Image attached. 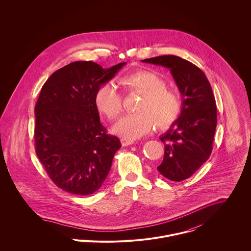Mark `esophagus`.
I'll return each instance as SVG.
<instances>
[{"label":"esophagus","instance_id":"34e87169","mask_svg":"<svg viewBox=\"0 0 251 251\" xmlns=\"http://www.w3.org/2000/svg\"><path fill=\"white\" fill-rule=\"evenodd\" d=\"M121 143L124 146V147H126V146H129V145H132L134 143L133 140H130V139H126V138H122L121 139Z\"/></svg>","mask_w":251,"mask_h":251}]
</instances>
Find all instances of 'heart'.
<instances>
[{"mask_svg":"<svg viewBox=\"0 0 251 251\" xmlns=\"http://www.w3.org/2000/svg\"><path fill=\"white\" fill-rule=\"evenodd\" d=\"M122 83L144 98L138 106L140 112L128 114L114 125L116 134L134 140L151 132L157 124L161 128H167L179 119L181 99L178 93L167 89L166 80L159 74L140 70L126 75ZM95 103L109 120L117 119L125 108L123 95L114 82L104 83L98 89Z\"/></svg>","mask_w":251,"mask_h":251,"instance_id":"obj_1","label":"heart"}]
</instances>
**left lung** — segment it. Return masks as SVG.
Wrapping results in <instances>:
<instances>
[{
	"label": "left lung",
	"mask_w": 251,
	"mask_h": 251,
	"mask_svg": "<svg viewBox=\"0 0 251 251\" xmlns=\"http://www.w3.org/2000/svg\"><path fill=\"white\" fill-rule=\"evenodd\" d=\"M142 62L169 69L181 96L179 119L159 136L165 152L157 166L166 179L180 181L193 175L211 155L217 123L213 90L204 72L178 56L164 55Z\"/></svg>",
	"instance_id": "8db88e82"
}]
</instances>
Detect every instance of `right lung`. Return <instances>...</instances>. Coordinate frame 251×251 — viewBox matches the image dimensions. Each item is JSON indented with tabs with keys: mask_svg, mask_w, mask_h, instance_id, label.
<instances>
[{
	"mask_svg": "<svg viewBox=\"0 0 251 251\" xmlns=\"http://www.w3.org/2000/svg\"><path fill=\"white\" fill-rule=\"evenodd\" d=\"M126 65L103 69L74 62L54 72L41 89L35 107L36 154L50 179L69 193L99 190L122 147L100 123L95 96Z\"/></svg>",
	"mask_w": 251,
	"mask_h": 251,
	"instance_id": "right-lung-1",
	"label": "right lung"
}]
</instances>
